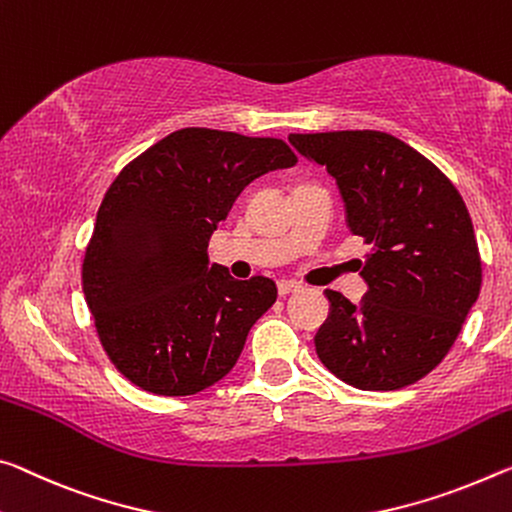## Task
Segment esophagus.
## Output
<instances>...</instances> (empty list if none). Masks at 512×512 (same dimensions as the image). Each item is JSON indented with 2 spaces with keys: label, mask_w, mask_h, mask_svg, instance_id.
Segmentation results:
<instances>
[{
  "label": "esophagus",
  "mask_w": 512,
  "mask_h": 512,
  "mask_svg": "<svg viewBox=\"0 0 512 512\" xmlns=\"http://www.w3.org/2000/svg\"><path fill=\"white\" fill-rule=\"evenodd\" d=\"M294 291H300L298 282H280V285H278L280 296H289V294H294Z\"/></svg>",
  "instance_id": "obj_1"
}]
</instances>
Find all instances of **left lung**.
Returning a JSON list of instances; mask_svg holds the SVG:
<instances>
[{
	"instance_id": "obj_1",
	"label": "left lung",
	"mask_w": 512,
	"mask_h": 512,
	"mask_svg": "<svg viewBox=\"0 0 512 512\" xmlns=\"http://www.w3.org/2000/svg\"><path fill=\"white\" fill-rule=\"evenodd\" d=\"M335 177L348 230L369 243L360 303L328 289L314 337L326 367L360 389H401L444 360L481 291L469 212L440 168L392 134H289Z\"/></svg>"
}]
</instances>
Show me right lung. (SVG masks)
<instances>
[{"mask_svg": "<svg viewBox=\"0 0 512 512\" xmlns=\"http://www.w3.org/2000/svg\"><path fill=\"white\" fill-rule=\"evenodd\" d=\"M294 164L280 139L186 127L113 180L81 280L104 351L136 387L191 396L237 364L278 287L262 275L234 280L209 264L207 246L250 182Z\"/></svg>", "mask_w": 512, "mask_h": 512, "instance_id": "1", "label": "right lung"}]
</instances>
